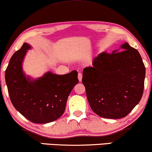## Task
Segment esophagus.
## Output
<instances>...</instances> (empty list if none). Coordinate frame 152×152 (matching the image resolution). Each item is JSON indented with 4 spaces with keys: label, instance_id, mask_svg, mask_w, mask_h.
Returning a JSON list of instances; mask_svg holds the SVG:
<instances>
[{
    "label": "esophagus",
    "instance_id": "34e87169",
    "mask_svg": "<svg viewBox=\"0 0 152 152\" xmlns=\"http://www.w3.org/2000/svg\"><path fill=\"white\" fill-rule=\"evenodd\" d=\"M78 80L80 82H82V74L81 72H79L78 73Z\"/></svg>",
    "mask_w": 152,
    "mask_h": 152
}]
</instances>
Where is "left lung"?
I'll return each instance as SVG.
<instances>
[{
	"label": "left lung",
	"instance_id": "1",
	"mask_svg": "<svg viewBox=\"0 0 152 152\" xmlns=\"http://www.w3.org/2000/svg\"><path fill=\"white\" fill-rule=\"evenodd\" d=\"M111 54L103 52L83 70L82 83L93 111L100 117H125L142 98L145 67L138 51L125 42Z\"/></svg>",
	"mask_w": 152,
	"mask_h": 152
}]
</instances>
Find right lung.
<instances>
[{"instance_id":"1","label":"right lung","mask_w":152,"mask_h":152,"mask_svg":"<svg viewBox=\"0 0 152 152\" xmlns=\"http://www.w3.org/2000/svg\"><path fill=\"white\" fill-rule=\"evenodd\" d=\"M31 45L24 43L12 55L5 70V82L12 104L34 123L45 124L61 117L73 87L78 84L77 72L65 75L48 71L37 79L26 76L23 61Z\"/></svg>"}]
</instances>
